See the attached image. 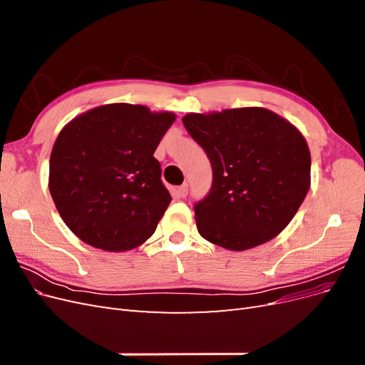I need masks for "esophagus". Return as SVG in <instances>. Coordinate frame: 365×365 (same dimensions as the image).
Returning a JSON list of instances; mask_svg holds the SVG:
<instances>
[{"instance_id":"obj_1","label":"esophagus","mask_w":365,"mask_h":365,"mask_svg":"<svg viewBox=\"0 0 365 365\" xmlns=\"http://www.w3.org/2000/svg\"><path fill=\"white\" fill-rule=\"evenodd\" d=\"M187 193H189V185H187V182L175 189V196H178V197H185Z\"/></svg>"}]
</instances>
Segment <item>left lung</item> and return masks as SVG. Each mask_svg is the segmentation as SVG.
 <instances>
[{
  "label": "left lung",
  "instance_id": "8db88e82",
  "mask_svg": "<svg viewBox=\"0 0 365 365\" xmlns=\"http://www.w3.org/2000/svg\"><path fill=\"white\" fill-rule=\"evenodd\" d=\"M182 123L213 172L210 192L193 205L200 235L233 251L277 236L311 185V153L300 130L264 108L187 114Z\"/></svg>",
  "mask_w": 365,
  "mask_h": 365
}]
</instances>
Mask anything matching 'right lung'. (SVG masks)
<instances>
[{"label":"right lung","instance_id":"obj_1","mask_svg":"<svg viewBox=\"0 0 365 365\" xmlns=\"http://www.w3.org/2000/svg\"><path fill=\"white\" fill-rule=\"evenodd\" d=\"M172 113L113 103L65 126L50 157V193L61 217L85 244L128 251L155 233L172 196L153 157Z\"/></svg>","mask_w":365,"mask_h":365}]
</instances>
